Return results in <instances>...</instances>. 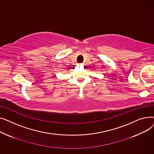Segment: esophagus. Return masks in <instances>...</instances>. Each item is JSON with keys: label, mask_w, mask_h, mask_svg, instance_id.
I'll return each mask as SVG.
<instances>
[{"label": "esophagus", "mask_w": 154, "mask_h": 154, "mask_svg": "<svg viewBox=\"0 0 154 154\" xmlns=\"http://www.w3.org/2000/svg\"><path fill=\"white\" fill-rule=\"evenodd\" d=\"M81 65H82V66H83V65H84V64H83V63H81Z\"/></svg>", "instance_id": "1"}]
</instances>
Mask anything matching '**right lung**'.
<instances>
[{"mask_svg":"<svg viewBox=\"0 0 154 154\" xmlns=\"http://www.w3.org/2000/svg\"><path fill=\"white\" fill-rule=\"evenodd\" d=\"M73 69H75V67H73Z\"/></svg>","mask_w":154,"mask_h":154,"instance_id":"obj_1","label":"right lung"}]
</instances>
